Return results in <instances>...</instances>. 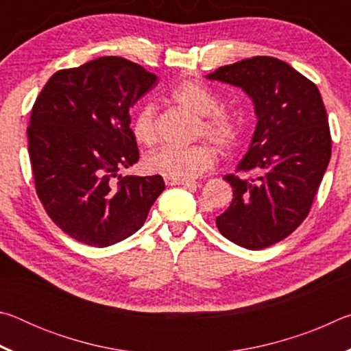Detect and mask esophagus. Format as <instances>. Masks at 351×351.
Listing matches in <instances>:
<instances>
[{
  "mask_svg": "<svg viewBox=\"0 0 351 351\" xmlns=\"http://www.w3.org/2000/svg\"><path fill=\"white\" fill-rule=\"evenodd\" d=\"M165 184L167 186H186V187H190V186H195L193 180H186V181H175V180H165Z\"/></svg>",
  "mask_w": 351,
  "mask_h": 351,
  "instance_id": "obj_1",
  "label": "esophagus"
}]
</instances>
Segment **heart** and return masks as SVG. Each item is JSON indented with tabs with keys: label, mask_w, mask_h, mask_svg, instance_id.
<instances>
[{
	"label": "heart",
	"mask_w": 351,
	"mask_h": 351,
	"mask_svg": "<svg viewBox=\"0 0 351 351\" xmlns=\"http://www.w3.org/2000/svg\"><path fill=\"white\" fill-rule=\"evenodd\" d=\"M170 99L198 116L197 134L213 142L221 150H230L239 141L240 125L228 111L217 110L218 99L209 88L197 82H182L170 91ZM134 139L152 145L158 139L156 110L152 102L142 104L132 122ZM215 150L207 144L190 147L164 145L145 158V169L165 180H195L215 162Z\"/></svg>",
	"instance_id": "1"
}]
</instances>
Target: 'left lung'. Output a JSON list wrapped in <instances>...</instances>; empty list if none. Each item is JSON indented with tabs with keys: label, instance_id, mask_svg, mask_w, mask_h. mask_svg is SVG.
<instances>
[{
	"label": "left lung",
	"instance_id": "left-lung-1",
	"mask_svg": "<svg viewBox=\"0 0 351 351\" xmlns=\"http://www.w3.org/2000/svg\"><path fill=\"white\" fill-rule=\"evenodd\" d=\"M241 88L254 104L257 125L241 178L224 176L232 203L217 226L246 249L268 247L294 232L306 218L331 156L328 117L317 86L288 63L252 57L207 74Z\"/></svg>",
	"mask_w": 351,
	"mask_h": 351
}]
</instances>
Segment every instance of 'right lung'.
Here are the masks:
<instances>
[{
  "label": "right lung",
  "mask_w": 351,
  "mask_h": 351,
  "mask_svg": "<svg viewBox=\"0 0 351 351\" xmlns=\"http://www.w3.org/2000/svg\"><path fill=\"white\" fill-rule=\"evenodd\" d=\"M154 85L141 64L100 57L57 71L35 100L27 128L35 189L77 241L105 247L128 239L165 189L159 175H119L139 159L130 110Z\"/></svg>",
  "instance_id": "obj_1"
}]
</instances>
